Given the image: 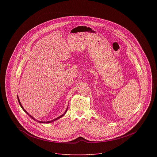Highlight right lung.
<instances>
[{"label":"right lung","instance_id":"right-lung-1","mask_svg":"<svg viewBox=\"0 0 157 157\" xmlns=\"http://www.w3.org/2000/svg\"><path fill=\"white\" fill-rule=\"evenodd\" d=\"M17 98H18V102H19V104H20V107H21V109H23L24 111H25V113H26L32 119H33V120H35V121H36V122H39V123H41V124H48V123H51V122H54V121H56V120H58V119H60L61 117H62L63 116H64V114L66 113V111H67V109H68V107H67V109H66V110H65V112L64 113V114H63L61 116H59L58 117H57V118H56V119H53V120H52V121H47V122H43V121H38V120H36V119H35L34 117H33L31 115H30L24 109V108L23 107V106L21 105V103H20V100H19V98H18V96H17Z\"/></svg>","mask_w":157,"mask_h":157}]
</instances>
